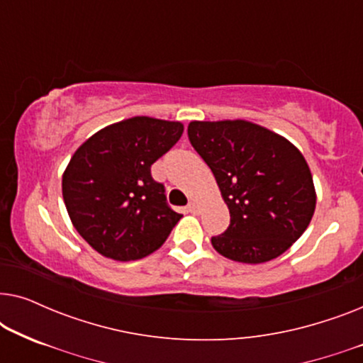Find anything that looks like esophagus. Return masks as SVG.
Returning <instances> with one entry per match:
<instances>
[{"mask_svg": "<svg viewBox=\"0 0 363 363\" xmlns=\"http://www.w3.org/2000/svg\"><path fill=\"white\" fill-rule=\"evenodd\" d=\"M186 208H188V211H191V213H196L198 211V203L196 201H190L186 205Z\"/></svg>", "mask_w": 363, "mask_h": 363, "instance_id": "esophagus-1", "label": "esophagus"}]
</instances>
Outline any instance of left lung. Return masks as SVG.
<instances>
[{
	"mask_svg": "<svg viewBox=\"0 0 363 363\" xmlns=\"http://www.w3.org/2000/svg\"><path fill=\"white\" fill-rule=\"evenodd\" d=\"M188 138L211 168L230 210V226L211 245L221 256L261 264L286 252L315 211L304 155L286 137L242 121H193Z\"/></svg>",
	"mask_w": 363,
	"mask_h": 363,
	"instance_id": "obj_1",
	"label": "left lung"
}]
</instances>
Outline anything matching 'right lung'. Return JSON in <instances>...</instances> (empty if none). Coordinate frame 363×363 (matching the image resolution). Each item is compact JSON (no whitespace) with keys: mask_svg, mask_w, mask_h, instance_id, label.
Here are the masks:
<instances>
[{"mask_svg":"<svg viewBox=\"0 0 363 363\" xmlns=\"http://www.w3.org/2000/svg\"><path fill=\"white\" fill-rule=\"evenodd\" d=\"M182 122L145 116L101 128L62 173L72 226L99 255L137 261L157 251L183 215L165 201L150 167L180 140Z\"/></svg>","mask_w":363,"mask_h":363,"instance_id":"right-lung-1","label":"right lung"}]
</instances>
